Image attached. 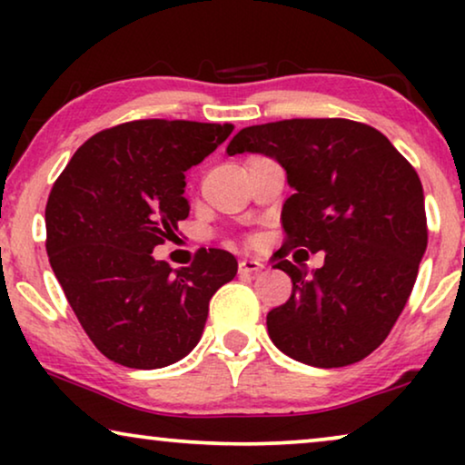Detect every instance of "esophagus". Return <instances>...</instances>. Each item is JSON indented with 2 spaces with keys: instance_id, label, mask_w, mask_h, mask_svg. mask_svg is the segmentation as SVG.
<instances>
[{
  "instance_id": "1",
  "label": "esophagus",
  "mask_w": 465,
  "mask_h": 465,
  "mask_svg": "<svg viewBox=\"0 0 465 465\" xmlns=\"http://www.w3.org/2000/svg\"><path fill=\"white\" fill-rule=\"evenodd\" d=\"M264 269V262L258 258H241L239 260V272L243 275H253V272H260Z\"/></svg>"
}]
</instances>
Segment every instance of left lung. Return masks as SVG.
Wrapping results in <instances>:
<instances>
[{"mask_svg":"<svg viewBox=\"0 0 465 465\" xmlns=\"http://www.w3.org/2000/svg\"><path fill=\"white\" fill-rule=\"evenodd\" d=\"M277 158L294 194L283 203V245L272 256L292 296L266 315L271 341L292 360L341 368L391 332L428 247L423 188L383 133L347 118H292L247 126L228 143ZM327 253L307 276L295 247ZM296 256V253H294Z\"/></svg>","mask_w":465,"mask_h":465,"instance_id":"8db88e82","label":"left lung"}]
</instances>
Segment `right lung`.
Returning <instances> with one entry per match:
<instances>
[{
	"mask_svg": "<svg viewBox=\"0 0 465 465\" xmlns=\"http://www.w3.org/2000/svg\"><path fill=\"white\" fill-rule=\"evenodd\" d=\"M232 124L133 120L75 150L46 203V252L69 307L107 360L152 371L193 351L209 301L237 275L224 250L171 269L152 250L186 220V175Z\"/></svg>",
	"mask_w": 465,
	"mask_h": 465,
	"instance_id": "obj_1",
	"label": "right lung"
}]
</instances>
